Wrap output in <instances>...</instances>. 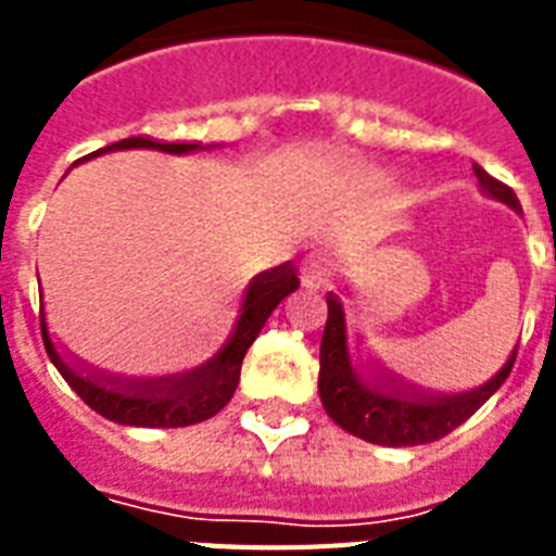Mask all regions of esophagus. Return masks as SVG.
I'll use <instances>...</instances> for the list:
<instances>
[{
    "label": "esophagus",
    "mask_w": 556,
    "mask_h": 556,
    "mask_svg": "<svg viewBox=\"0 0 556 556\" xmlns=\"http://www.w3.org/2000/svg\"><path fill=\"white\" fill-rule=\"evenodd\" d=\"M300 279L308 291H320V288L329 286V268L320 260H305L300 265Z\"/></svg>",
    "instance_id": "esophagus-1"
}]
</instances>
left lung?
<instances>
[{"mask_svg":"<svg viewBox=\"0 0 556 556\" xmlns=\"http://www.w3.org/2000/svg\"><path fill=\"white\" fill-rule=\"evenodd\" d=\"M479 185L488 195H493L502 204H508L517 213L519 201L508 185H502L493 176H488L482 167H473ZM329 303V320L323 331L320 343V401L331 421L340 424L343 430L357 435V439L383 444V447H415V444H430V441L444 439L458 424H465L496 389L505 383V378L514 369L517 349L508 357L488 383L479 389L462 392V395H418V392H404V389L389 387L378 371L355 355L349 343L346 314L338 296H326Z\"/></svg>","mask_w":556,"mask_h":556,"instance_id":"8db88e82","label":"left lung"}]
</instances>
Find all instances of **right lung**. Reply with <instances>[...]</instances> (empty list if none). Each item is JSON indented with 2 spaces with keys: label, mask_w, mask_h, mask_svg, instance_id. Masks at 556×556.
I'll use <instances>...</instances> for the list:
<instances>
[{
  "label": "right lung",
  "mask_w": 556,
  "mask_h": 556,
  "mask_svg": "<svg viewBox=\"0 0 556 556\" xmlns=\"http://www.w3.org/2000/svg\"><path fill=\"white\" fill-rule=\"evenodd\" d=\"M115 150H159L169 155H185V152L204 150L201 143H161L152 138H124V141L109 143L103 150L91 152L86 159L103 155ZM80 159V161H86ZM77 161V164H80ZM300 288L296 270L291 262L277 268L262 270L244 288L242 308L236 317L233 329L227 334L225 346L210 357L207 364L195 366L181 375H164V378H117L106 371L89 369L65 357L54 346L42 323V343L51 357V364L63 375L65 383L100 413L103 418L126 427H190V424L207 421L218 409H225L227 401L233 397L239 371L248 349L260 338L262 326L288 294Z\"/></svg>",
  "instance_id": "add662e5"
}]
</instances>
